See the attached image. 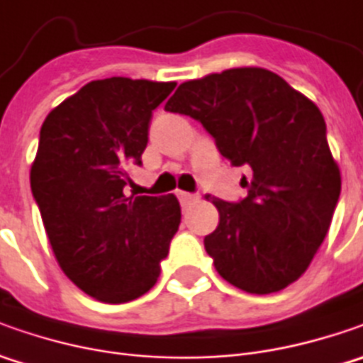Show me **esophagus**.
I'll list each match as a JSON object with an SVG mask.
<instances>
[{"mask_svg": "<svg viewBox=\"0 0 363 363\" xmlns=\"http://www.w3.org/2000/svg\"><path fill=\"white\" fill-rule=\"evenodd\" d=\"M177 198H179V203H182L184 208H189L191 203L198 202V196H194V194H188V191H179V194H177Z\"/></svg>", "mask_w": 363, "mask_h": 363, "instance_id": "esophagus-1", "label": "esophagus"}]
</instances>
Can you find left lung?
Listing matches in <instances>:
<instances>
[{
	"mask_svg": "<svg viewBox=\"0 0 363 363\" xmlns=\"http://www.w3.org/2000/svg\"><path fill=\"white\" fill-rule=\"evenodd\" d=\"M165 111L200 121L232 165H248V196L212 198L218 228L203 238L218 274L252 295L295 283L329 230L342 191L321 111L267 68L188 80Z\"/></svg>",
	"mask_w": 363,
	"mask_h": 363,
	"instance_id": "8db88e82",
	"label": "left lung"
}]
</instances>
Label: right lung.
<instances>
[{
    "mask_svg": "<svg viewBox=\"0 0 363 363\" xmlns=\"http://www.w3.org/2000/svg\"><path fill=\"white\" fill-rule=\"evenodd\" d=\"M175 82L92 80L52 108L40 129L30 184L52 252L74 285L103 303H127L157 283L179 228L169 196H125L141 163L153 108Z\"/></svg>",
    "mask_w": 363,
    "mask_h": 363,
    "instance_id": "right-lung-1",
    "label": "right lung"
}]
</instances>
